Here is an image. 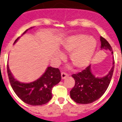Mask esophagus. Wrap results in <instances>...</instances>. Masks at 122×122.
<instances>
[{"label": "esophagus", "instance_id": "obj_1", "mask_svg": "<svg viewBox=\"0 0 122 122\" xmlns=\"http://www.w3.org/2000/svg\"><path fill=\"white\" fill-rule=\"evenodd\" d=\"M61 76H62V79H66L67 77L69 76V74L67 73H66V72H62L61 73Z\"/></svg>", "mask_w": 122, "mask_h": 122}]
</instances>
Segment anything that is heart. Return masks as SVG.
<instances>
[{"label":"heart","instance_id":"obj_1","mask_svg":"<svg viewBox=\"0 0 122 122\" xmlns=\"http://www.w3.org/2000/svg\"><path fill=\"white\" fill-rule=\"evenodd\" d=\"M97 41L93 37L87 35L76 34L69 37L62 44L66 52L69 53V60L78 69L85 67L89 64L95 53ZM59 58H63L62 53H57Z\"/></svg>","mask_w":122,"mask_h":122}]
</instances>
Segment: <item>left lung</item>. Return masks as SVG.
Masks as SVG:
<instances>
[{
  "instance_id": "left-lung-1",
  "label": "left lung",
  "mask_w": 122,
  "mask_h": 122,
  "mask_svg": "<svg viewBox=\"0 0 122 122\" xmlns=\"http://www.w3.org/2000/svg\"><path fill=\"white\" fill-rule=\"evenodd\" d=\"M101 48L109 50L111 53L112 48L105 39L101 37ZM114 59L113 67L108 74L102 78H96L91 72L90 66L78 74H74L72 77L75 80V85L70 92L71 99L76 103L90 104L99 99L106 91L109 86L114 71Z\"/></svg>"
}]
</instances>
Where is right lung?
Returning a JSON list of instances; mask_svg holds the SVG:
<instances>
[{
  "mask_svg": "<svg viewBox=\"0 0 122 122\" xmlns=\"http://www.w3.org/2000/svg\"><path fill=\"white\" fill-rule=\"evenodd\" d=\"M28 30H26L23 34ZM7 69L9 82L15 93L21 101L32 106H41L48 103L52 98L53 87L61 80V74L58 68L48 67L41 77L29 83H21L16 80L11 74L8 64Z\"/></svg>",
  "mask_w": 122,
  "mask_h": 122,
  "instance_id": "right-lung-1",
  "label": "right lung"
}]
</instances>
